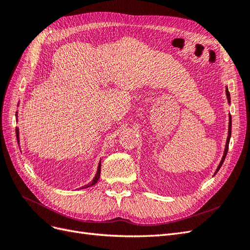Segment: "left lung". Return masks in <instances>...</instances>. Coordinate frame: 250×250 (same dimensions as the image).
<instances>
[{
	"label": "left lung",
	"mask_w": 250,
	"mask_h": 250,
	"mask_svg": "<svg viewBox=\"0 0 250 250\" xmlns=\"http://www.w3.org/2000/svg\"><path fill=\"white\" fill-rule=\"evenodd\" d=\"M226 96H228V99H229V100H230V97H229V92L228 87H226ZM230 134H231V117L229 116V137H228V140H226V146H225V150H224V154H223V157H222V160H221L220 164H219V166H218V168H217V170H216V173L219 171V169L221 168V166H222V164H223V162H224V160H225V156H226V154H228V151H229V140H230Z\"/></svg>",
	"instance_id": "left-lung-1"
}]
</instances>
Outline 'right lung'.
I'll return each instance as SVG.
<instances>
[{"mask_svg":"<svg viewBox=\"0 0 250 250\" xmlns=\"http://www.w3.org/2000/svg\"><path fill=\"white\" fill-rule=\"evenodd\" d=\"M16 133H17V139L19 140V128H17ZM18 143H19V141H18ZM100 171H101V163L99 164V166H98V171H97V174H96V176H95V178L93 179L92 183H90L89 185L84 186V187H83V188H88V187H90V186H94V185L97 183V181L99 180V178H100Z\"/></svg>","mask_w":250,"mask_h":250,"instance_id":"1","label":"right lung"}]
</instances>
